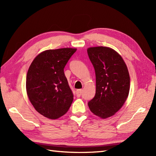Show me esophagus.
Returning a JSON list of instances; mask_svg holds the SVG:
<instances>
[{"mask_svg":"<svg viewBox=\"0 0 156 156\" xmlns=\"http://www.w3.org/2000/svg\"><path fill=\"white\" fill-rule=\"evenodd\" d=\"M82 93V90H80V89L76 90V96H77V97H80Z\"/></svg>","mask_w":156,"mask_h":156,"instance_id":"34e87169","label":"esophagus"}]
</instances>
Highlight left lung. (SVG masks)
Instances as JSON below:
<instances>
[{
    "instance_id": "obj_1",
    "label": "left lung",
    "mask_w": 156,
    "mask_h": 156,
    "mask_svg": "<svg viewBox=\"0 0 156 156\" xmlns=\"http://www.w3.org/2000/svg\"><path fill=\"white\" fill-rule=\"evenodd\" d=\"M96 74V93L88 102L90 111L106 119L115 115L127 99L130 78L123 59L117 52L107 47L87 49Z\"/></svg>"
}]
</instances>
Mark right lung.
<instances>
[{"mask_svg": "<svg viewBox=\"0 0 156 156\" xmlns=\"http://www.w3.org/2000/svg\"><path fill=\"white\" fill-rule=\"evenodd\" d=\"M76 49L43 51L33 61L26 78L29 101L44 117L56 119L66 114L74 99L64 69Z\"/></svg>", "mask_w": 156, "mask_h": 156, "instance_id": "right-lung-1", "label": "right lung"}]
</instances>
